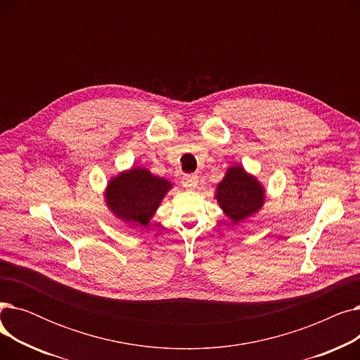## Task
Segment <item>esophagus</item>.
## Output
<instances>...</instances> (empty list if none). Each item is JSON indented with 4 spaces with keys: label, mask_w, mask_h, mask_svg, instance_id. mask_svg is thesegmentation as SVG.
Returning a JSON list of instances; mask_svg holds the SVG:
<instances>
[{
    "label": "esophagus",
    "mask_w": 360,
    "mask_h": 360,
    "mask_svg": "<svg viewBox=\"0 0 360 360\" xmlns=\"http://www.w3.org/2000/svg\"><path fill=\"white\" fill-rule=\"evenodd\" d=\"M182 184L188 190H195L198 185V175L197 174H191V175H185L182 178Z\"/></svg>",
    "instance_id": "34e87169"
}]
</instances>
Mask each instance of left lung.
I'll return each mask as SVG.
<instances>
[{
	"mask_svg": "<svg viewBox=\"0 0 360 360\" xmlns=\"http://www.w3.org/2000/svg\"><path fill=\"white\" fill-rule=\"evenodd\" d=\"M214 198L232 224H239L261 212L267 194L255 175L247 172L242 165H232L217 184Z\"/></svg>",
	"mask_w": 360,
	"mask_h": 360,
	"instance_id": "8db88e82",
	"label": "left lung"
}]
</instances>
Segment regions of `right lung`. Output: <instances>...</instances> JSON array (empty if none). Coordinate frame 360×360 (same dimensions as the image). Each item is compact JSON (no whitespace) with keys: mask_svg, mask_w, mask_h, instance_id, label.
I'll list each match as a JSON object with an SVG mask.
<instances>
[{"mask_svg":"<svg viewBox=\"0 0 360 360\" xmlns=\"http://www.w3.org/2000/svg\"><path fill=\"white\" fill-rule=\"evenodd\" d=\"M174 184L143 166H131L113 175L105 188L108 210L128 228L148 226Z\"/></svg>","mask_w":360,"mask_h":360,"instance_id":"obj_1","label":"right lung"}]
</instances>
